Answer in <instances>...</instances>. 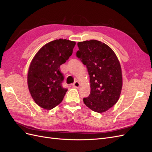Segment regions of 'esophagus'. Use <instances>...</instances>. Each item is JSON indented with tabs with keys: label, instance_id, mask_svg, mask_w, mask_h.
I'll return each instance as SVG.
<instances>
[{
	"label": "esophagus",
	"instance_id": "esophagus-1",
	"mask_svg": "<svg viewBox=\"0 0 152 152\" xmlns=\"http://www.w3.org/2000/svg\"><path fill=\"white\" fill-rule=\"evenodd\" d=\"M80 83H79V82H75L73 84V87H75V88H79V87H80Z\"/></svg>",
	"mask_w": 152,
	"mask_h": 152
}]
</instances>
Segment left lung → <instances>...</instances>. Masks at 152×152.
I'll return each instance as SVG.
<instances>
[{
  "mask_svg": "<svg viewBox=\"0 0 152 152\" xmlns=\"http://www.w3.org/2000/svg\"><path fill=\"white\" fill-rule=\"evenodd\" d=\"M77 56L87 66L90 77L91 93L83 99L94 112L103 113L116 104L122 88L121 63L108 45L96 40L77 44Z\"/></svg>",
  "mask_w": 152,
  "mask_h": 152,
  "instance_id": "1",
  "label": "left lung"
}]
</instances>
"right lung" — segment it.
Returning <instances> with one entry per match:
<instances>
[{
    "label": "right lung",
    "mask_w": 152,
    "mask_h": 152,
    "mask_svg": "<svg viewBox=\"0 0 152 152\" xmlns=\"http://www.w3.org/2000/svg\"><path fill=\"white\" fill-rule=\"evenodd\" d=\"M75 42L59 39L41 48L30 63L27 83L35 103L51 110L60 103L67 89L62 87L64 77L59 70L72 54Z\"/></svg>",
    "instance_id": "obj_1"
}]
</instances>
